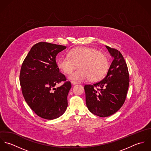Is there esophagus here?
Here are the masks:
<instances>
[{"mask_svg":"<svg viewBox=\"0 0 151 151\" xmlns=\"http://www.w3.org/2000/svg\"><path fill=\"white\" fill-rule=\"evenodd\" d=\"M71 83L73 85H76V84H78L77 82L74 81H71Z\"/></svg>","mask_w":151,"mask_h":151,"instance_id":"obj_1","label":"esophagus"}]
</instances>
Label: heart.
<instances>
[{"label": "heart", "instance_id": "b5f03b06", "mask_svg": "<svg viewBox=\"0 0 151 151\" xmlns=\"http://www.w3.org/2000/svg\"><path fill=\"white\" fill-rule=\"evenodd\" d=\"M80 68L68 76V79L74 81H83L89 78L91 81L101 80L109 68L107 56L94 48L77 47L71 50L68 56H63L58 61L59 68L68 74L77 65Z\"/></svg>", "mask_w": 151, "mask_h": 151}]
</instances>
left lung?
<instances>
[{
	"instance_id": "obj_1",
	"label": "left lung",
	"mask_w": 151,
	"mask_h": 151,
	"mask_svg": "<svg viewBox=\"0 0 151 151\" xmlns=\"http://www.w3.org/2000/svg\"><path fill=\"white\" fill-rule=\"evenodd\" d=\"M106 47L113 61L105 77L92 85H86V105L95 115L104 117L117 112L126 98L129 74L122 53L108 46Z\"/></svg>"
}]
</instances>
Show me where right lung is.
Here are the masks:
<instances>
[{
  "instance_id": "1",
  "label": "right lung",
  "mask_w": 151,
  "mask_h": 151,
  "mask_svg": "<svg viewBox=\"0 0 151 151\" xmlns=\"http://www.w3.org/2000/svg\"><path fill=\"white\" fill-rule=\"evenodd\" d=\"M66 46L47 42L34 45L24 59L20 82L24 99L40 117L53 120L61 116L67 108V95L71 87L65 81L56 62L57 55ZM54 91H53L52 90Z\"/></svg>"
}]
</instances>
